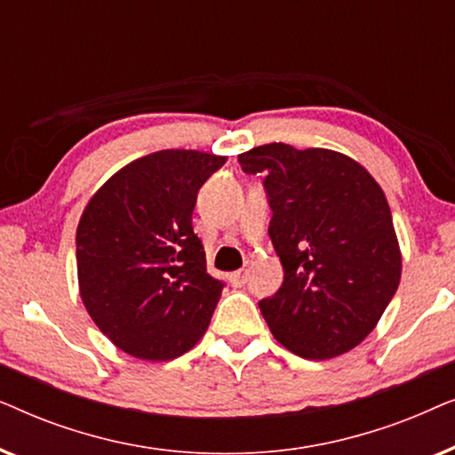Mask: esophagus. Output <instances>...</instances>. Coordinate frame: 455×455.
Instances as JSON below:
<instances>
[{
  "label": "esophagus",
  "instance_id": "34e87169",
  "mask_svg": "<svg viewBox=\"0 0 455 455\" xmlns=\"http://www.w3.org/2000/svg\"><path fill=\"white\" fill-rule=\"evenodd\" d=\"M246 279H248V269H240L229 275V283H232L234 288H242V285L246 283Z\"/></svg>",
  "mask_w": 455,
  "mask_h": 455
}]
</instances>
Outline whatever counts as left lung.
<instances>
[{"mask_svg": "<svg viewBox=\"0 0 455 455\" xmlns=\"http://www.w3.org/2000/svg\"><path fill=\"white\" fill-rule=\"evenodd\" d=\"M238 161L246 173H263L273 211L269 235L283 283L259 302L273 338L308 360L350 352L377 327L402 277L381 186L331 148L271 142Z\"/></svg>", "mask_w": 455, "mask_h": 455, "instance_id": "8db88e82", "label": "left lung"}]
</instances>
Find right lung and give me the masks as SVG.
Here are the masks:
<instances>
[{
	"label": "right lung",
	"instance_id": "right-lung-1",
	"mask_svg": "<svg viewBox=\"0 0 455 455\" xmlns=\"http://www.w3.org/2000/svg\"><path fill=\"white\" fill-rule=\"evenodd\" d=\"M223 164L226 157L190 148L145 155L116 172L83 211L80 298L101 333L130 356L173 360L207 331L223 283L207 273L192 211Z\"/></svg>",
	"mask_w": 455,
	"mask_h": 455
}]
</instances>
